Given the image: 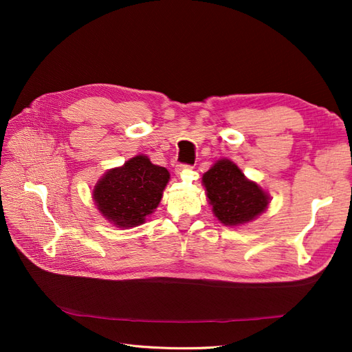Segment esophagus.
I'll return each mask as SVG.
<instances>
[{
	"instance_id": "1",
	"label": "esophagus",
	"mask_w": 352,
	"mask_h": 352,
	"mask_svg": "<svg viewBox=\"0 0 352 352\" xmlns=\"http://www.w3.org/2000/svg\"><path fill=\"white\" fill-rule=\"evenodd\" d=\"M190 168H192V167L188 166V164H179V166L176 167V175H184V173L189 172Z\"/></svg>"
}]
</instances>
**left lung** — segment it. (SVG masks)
<instances>
[{"label": "left lung", "mask_w": 352, "mask_h": 352, "mask_svg": "<svg viewBox=\"0 0 352 352\" xmlns=\"http://www.w3.org/2000/svg\"><path fill=\"white\" fill-rule=\"evenodd\" d=\"M207 201L221 225L236 228L257 219L270 204V195L228 158H220L202 175Z\"/></svg>", "instance_id": "left-lung-1"}]
</instances>
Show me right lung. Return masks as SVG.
Masks as SVG:
<instances>
[{
	"label": "right lung",
	"instance_id": "1",
	"mask_svg": "<svg viewBox=\"0 0 352 352\" xmlns=\"http://www.w3.org/2000/svg\"><path fill=\"white\" fill-rule=\"evenodd\" d=\"M170 180L166 167L135 155L105 172L94 188V202L101 216L120 229L141 226L153 214Z\"/></svg>",
	"mask_w": 352,
	"mask_h": 352
}]
</instances>
